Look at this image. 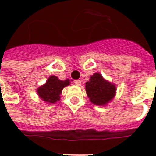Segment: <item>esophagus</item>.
I'll return each mask as SVG.
<instances>
[{
    "instance_id": "esophagus-1",
    "label": "esophagus",
    "mask_w": 156,
    "mask_h": 156,
    "mask_svg": "<svg viewBox=\"0 0 156 156\" xmlns=\"http://www.w3.org/2000/svg\"><path fill=\"white\" fill-rule=\"evenodd\" d=\"M74 84L77 86H80L81 85V80H79V79H78V80H75L74 81Z\"/></svg>"
}]
</instances>
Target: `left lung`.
<instances>
[{
	"instance_id": "8db88e82",
	"label": "left lung",
	"mask_w": 156,
	"mask_h": 156,
	"mask_svg": "<svg viewBox=\"0 0 156 156\" xmlns=\"http://www.w3.org/2000/svg\"><path fill=\"white\" fill-rule=\"evenodd\" d=\"M116 86L105 80L99 73L90 76V81L86 83V92L92 104L104 106L116 95Z\"/></svg>"
}]
</instances>
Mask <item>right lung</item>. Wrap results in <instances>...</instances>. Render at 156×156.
Wrapping results in <instances>:
<instances>
[{
  "instance_id": "obj_1",
  "label": "right lung",
  "mask_w": 156,
  "mask_h": 156,
  "mask_svg": "<svg viewBox=\"0 0 156 156\" xmlns=\"http://www.w3.org/2000/svg\"><path fill=\"white\" fill-rule=\"evenodd\" d=\"M69 80H60L57 77L52 75L48 78L44 85L41 86L37 89L39 97L44 102L48 104H54L60 100L61 91L65 87L69 85Z\"/></svg>"
}]
</instances>
